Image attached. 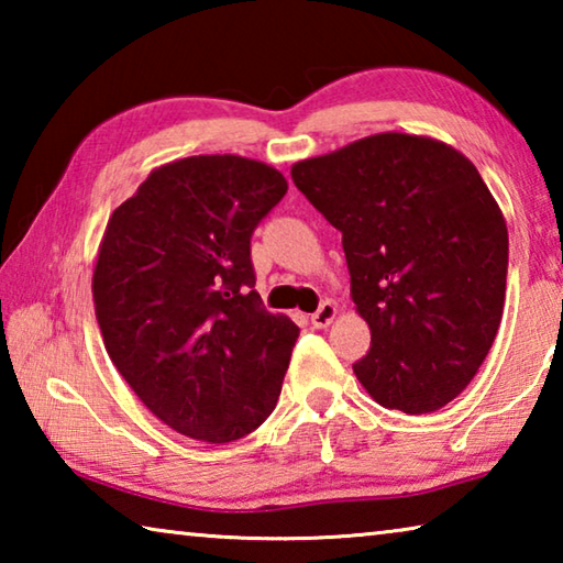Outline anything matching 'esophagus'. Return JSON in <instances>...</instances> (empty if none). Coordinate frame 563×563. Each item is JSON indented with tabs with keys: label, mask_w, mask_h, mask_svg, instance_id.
<instances>
[{
	"label": "esophagus",
	"mask_w": 563,
	"mask_h": 563,
	"mask_svg": "<svg viewBox=\"0 0 563 563\" xmlns=\"http://www.w3.org/2000/svg\"><path fill=\"white\" fill-rule=\"evenodd\" d=\"M335 316H338V308H335V302L332 300H325L320 305V308L312 312V318H310V322L316 328H328L332 320H335Z\"/></svg>",
	"instance_id": "1"
}]
</instances>
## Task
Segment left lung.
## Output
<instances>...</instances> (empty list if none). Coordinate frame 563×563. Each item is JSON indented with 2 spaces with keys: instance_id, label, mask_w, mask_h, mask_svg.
<instances>
[{
  "instance_id": "obj_1",
  "label": "left lung",
  "mask_w": 563,
  "mask_h": 563,
  "mask_svg": "<svg viewBox=\"0 0 563 563\" xmlns=\"http://www.w3.org/2000/svg\"><path fill=\"white\" fill-rule=\"evenodd\" d=\"M300 194L342 233L369 325L355 369L387 409L424 415L472 383L497 338L509 235L479 170L442 141L375 133L298 161Z\"/></svg>"
}]
</instances>
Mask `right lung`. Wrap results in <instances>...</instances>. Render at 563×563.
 <instances>
[{
	"instance_id": "obj_1",
	"label": "right lung",
	"mask_w": 563,
	"mask_h": 563,
	"mask_svg": "<svg viewBox=\"0 0 563 563\" xmlns=\"http://www.w3.org/2000/svg\"><path fill=\"white\" fill-rule=\"evenodd\" d=\"M285 190L261 161L188 156L151 170L103 231L91 280L103 345L190 440H241L280 397L300 328L253 290L251 238Z\"/></svg>"
}]
</instances>
